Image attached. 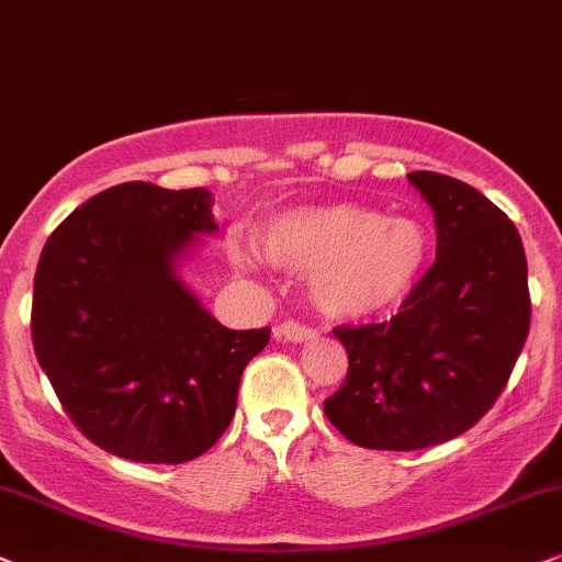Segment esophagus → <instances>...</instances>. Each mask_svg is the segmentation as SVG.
Returning a JSON list of instances; mask_svg holds the SVG:
<instances>
[{
	"label": "esophagus",
	"instance_id": "esophagus-1",
	"mask_svg": "<svg viewBox=\"0 0 562 562\" xmlns=\"http://www.w3.org/2000/svg\"><path fill=\"white\" fill-rule=\"evenodd\" d=\"M277 339H288V342H305V339H314L316 331L311 326L297 324V322H282L274 329Z\"/></svg>",
	"mask_w": 562,
	"mask_h": 562
}]
</instances>
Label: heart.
<instances>
[{
    "instance_id": "b5f03b06",
    "label": "heart",
    "mask_w": 562,
    "mask_h": 562,
    "mask_svg": "<svg viewBox=\"0 0 562 562\" xmlns=\"http://www.w3.org/2000/svg\"><path fill=\"white\" fill-rule=\"evenodd\" d=\"M274 267L308 274L324 316L360 322L396 308L428 265L430 238L415 217L358 204H318L277 217L261 238Z\"/></svg>"
}]
</instances>
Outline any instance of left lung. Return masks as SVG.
I'll return each mask as SVG.
<instances>
[{
	"label": "left lung",
	"instance_id": "left-lung-1",
	"mask_svg": "<svg viewBox=\"0 0 562 562\" xmlns=\"http://www.w3.org/2000/svg\"><path fill=\"white\" fill-rule=\"evenodd\" d=\"M407 179L432 210L436 261L392 322L334 329L350 368L324 412L363 449H428L470 430L529 334L527 257L506 212L451 176Z\"/></svg>",
	"mask_w": 562,
	"mask_h": 562
}]
</instances>
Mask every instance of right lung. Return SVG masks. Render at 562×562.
I'll list each match as a JSON object with an SVG mask.
<instances>
[{
	"instance_id": "add662e5",
	"label": "right lung",
	"mask_w": 562,
	"mask_h": 562,
	"mask_svg": "<svg viewBox=\"0 0 562 562\" xmlns=\"http://www.w3.org/2000/svg\"><path fill=\"white\" fill-rule=\"evenodd\" d=\"M202 233H217L207 189L130 181L88 199L41 251L35 358L69 420L113 457L183 464L210 451L269 342L267 326L220 324L179 277Z\"/></svg>"
}]
</instances>
